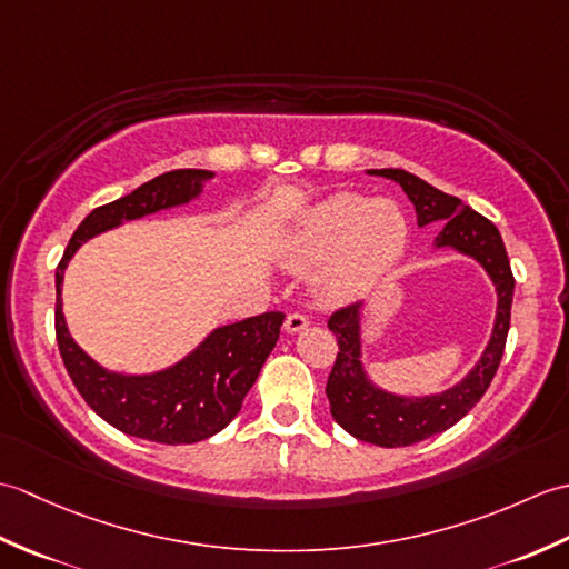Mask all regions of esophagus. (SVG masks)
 <instances>
[{
    "mask_svg": "<svg viewBox=\"0 0 569 569\" xmlns=\"http://www.w3.org/2000/svg\"><path fill=\"white\" fill-rule=\"evenodd\" d=\"M286 332L288 335H296V332H303L306 328H308V318L306 316H300V312H293V316H288L286 318Z\"/></svg>",
    "mask_w": 569,
    "mask_h": 569,
    "instance_id": "1",
    "label": "esophagus"
}]
</instances>
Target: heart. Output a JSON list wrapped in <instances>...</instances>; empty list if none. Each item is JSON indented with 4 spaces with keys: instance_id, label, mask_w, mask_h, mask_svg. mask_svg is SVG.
<instances>
[{
    "instance_id": "obj_1",
    "label": "heart",
    "mask_w": 569,
    "mask_h": 569,
    "mask_svg": "<svg viewBox=\"0 0 569 569\" xmlns=\"http://www.w3.org/2000/svg\"><path fill=\"white\" fill-rule=\"evenodd\" d=\"M408 244V220L393 200L335 192L298 217L276 253L286 269L312 271L328 303H347L393 269Z\"/></svg>"
}]
</instances>
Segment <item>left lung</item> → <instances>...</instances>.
<instances>
[{
    "label": "left lung",
    "instance_id": "obj_1",
    "mask_svg": "<svg viewBox=\"0 0 569 569\" xmlns=\"http://www.w3.org/2000/svg\"><path fill=\"white\" fill-rule=\"evenodd\" d=\"M367 173L401 186L408 200L413 202L418 227L442 224L432 241V251L452 249L477 261L497 293V316H493L485 352L462 379L435 393H396L373 381L365 361L367 303L345 308L330 318V330L337 337L340 352H337L325 391H328L330 413L337 426L345 428L352 438L371 445L406 447L452 428L489 389L503 357L511 325L513 273L499 229L469 204L401 168H381V171L371 168Z\"/></svg>",
    "mask_w": 569,
    "mask_h": 569
}]
</instances>
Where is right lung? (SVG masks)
Segmentation results:
<instances>
[{"label":"right lung","mask_w":569,"mask_h":569,"mask_svg":"<svg viewBox=\"0 0 569 569\" xmlns=\"http://www.w3.org/2000/svg\"><path fill=\"white\" fill-rule=\"evenodd\" d=\"M214 171L180 168L110 204L92 210L70 237L56 269V335L63 365L88 406L112 428L131 438L161 445H192L224 430L237 418L241 401L259 379L263 361L281 335L283 312L214 328L171 367L127 373L102 367L72 340L63 316V278L82 244L124 222L180 208L198 200Z\"/></svg>","instance_id":"1"}]
</instances>
